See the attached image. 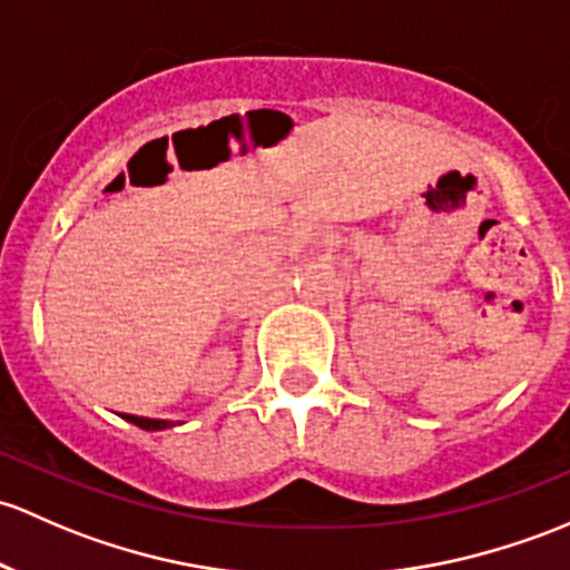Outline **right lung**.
<instances>
[{
  "label": "right lung",
  "mask_w": 570,
  "mask_h": 570,
  "mask_svg": "<svg viewBox=\"0 0 570 570\" xmlns=\"http://www.w3.org/2000/svg\"><path fill=\"white\" fill-rule=\"evenodd\" d=\"M125 421L134 423V426H139L144 431H164V429L175 426L171 421H153V417H136V415H125Z\"/></svg>",
  "instance_id": "1"
}]
</instances>
